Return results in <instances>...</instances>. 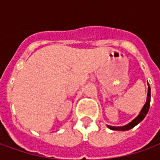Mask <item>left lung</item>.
I'll list each match as a JSON object with an SVG mask.
<instances>
[{
    "mask_svg": "<svg viewBox=\"0 0 160 160\" xmlns=\"http://www.w3.org/2000/svg\"><path fill=\"white\" fill-rule=\"evenodd\" d=\"M148 96H147V102L146 104H144V106L142 107L141 111H140V113L138 115L136 118L133 119L130 122H128L126 125L124 126H120V127H115V126H111V125H107V127L111 129V130H118V131H126L129 130L132 128L135 127L137 124H139L141 122V121L143 120L145 118V117L147 116L148 112V110H149V107H150V101H151V88L149 87V84L148 82Z\"/></svg>",
    "mask_w": 160,
    "mask_h": 160,
    "instance_id": "1",
    "label": "left lung"
}]
</instances>
